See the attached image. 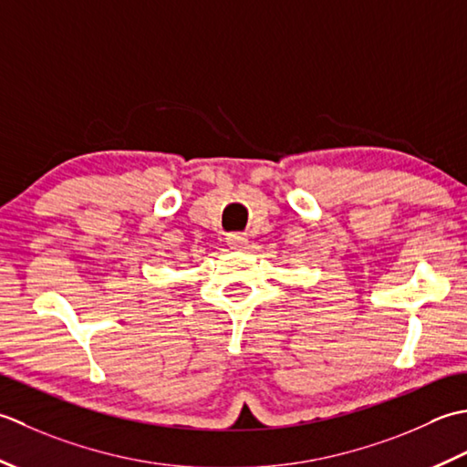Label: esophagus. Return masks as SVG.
Instances as JSON below:
<instances>
[{"mask_svg": "<svg viewBox=\"0 0 467 467\" xmlns=\"http://www.w3.org/2000/svg\"><path fill=\"white\" fill-rule=\"evenodd\" d=\"M247 244V237H245V234H230L227 235V245L232 247V250H240V247H244Z\"/></svg>", "mask_w": 467, "mask_h": 467, "instance_id": "esophagus-1", "label": "esophagus"}]
</instances>
